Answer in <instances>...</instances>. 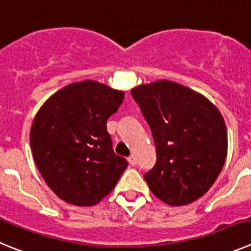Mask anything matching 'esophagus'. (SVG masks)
<instances>
[{"label": "esophagus", "instance_id": "obj_1", "mask_svg": "<svg viewBox=\"0 0 251 251\" xmlns=\"http://www.w3.org/2000/svg\"><path fill=\"white\" fill-rule=\"evenodd\" d=\"M128 162H129L130 166H136L137 165V159L134 156H130L129 158H128Z\"/></svg>", "mask_w": 251, "mask_h": 251}]
</instances>
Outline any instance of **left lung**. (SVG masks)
I'll list each match as a JSON object with an SVG mask.
<instances>
[{"label":"left lung","instance_id":"obj_1","mask_svg":"<svg viewBox=\"0 0 251 251\" xmlns=\"http://www.w3.org/2000/svg\"><path fill=\"white\" fill-rule=\"evenodd\" d=\"M154 139L157 162L145 174L152 194L171 206L196 201L225 165L227 132L223 115L200 93L170 80L133 88Z\"/></svg>","mask_w":251,"mask_h":251}]
</instances>
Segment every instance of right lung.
Masks as SVG:
<instances>
[{"label":"right lung","mask_w":251,"mask_h":251,"mask_svg":"<svg viewBox=\"0 0 251 251\" xmlns=\"http://www.w3.org/2000/svg\"><path fill=\"white\" fill-rule=\"evenodd\" d=\"M124 92L84 80L64 86L44 103L31 126L30 145L46 185L76 206L100 202L128 166L117 156L106 121Z\"/></svg>","instance_id":"add662e5"}]
</instances>
